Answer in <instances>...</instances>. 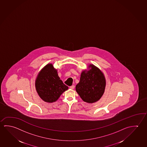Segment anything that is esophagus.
<instances>
[{
    "instance_id": "1",
    "label": "esophagus",
    "mask_w": 147,
    "mask_h": 147,
    "mask_svg": "<svg viewBox=\"0 0 147 147\" xmlns=\"http://www.w3.org/2000/svg\"><path fill=\"white\" fill-rule=\"evenodd\" d=\"M75 86L74 85H72V86H70V88L71 89H74Z\"/></svg>"
}]
</instances>
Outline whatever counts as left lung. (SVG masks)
<instances>
[{"label": "left lung", "mask_w": 147, "mask_h": 147, "mask_svg": "<svg viewBox=\"0 0 147 147\" xmlns=\"http://www.w3.org/2000/svg\"><path fill=\"white\" fill-rule=\"evenodd\" d=\"M89 68V70L82 72L76 91L84 102L92 104L98 101L102 96L106 82L104 74L98 67L91 64Z\"/></svg>", "instance_id": "left-lung-1"}]
</instances>
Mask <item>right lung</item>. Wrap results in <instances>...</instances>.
Returning <instances> with one entry per match:
<instances>
[{
	"mask_svg": "<svg viewBox=\"0 0 147 147\" xmlns=\"http://www.w3.org/2000/svg\"><path fill=\"white\" fill-rule=\"evenodd\" d=\"M35 88L39 97L49 103L56 101L68 89L51 63L47 65L39 73L35 80Z\"/></svg>",
	"mask_w": 147,
	"mask_h": 147,
	"instance_id": "1",
	"label": "right lung"
}]
</instances>
